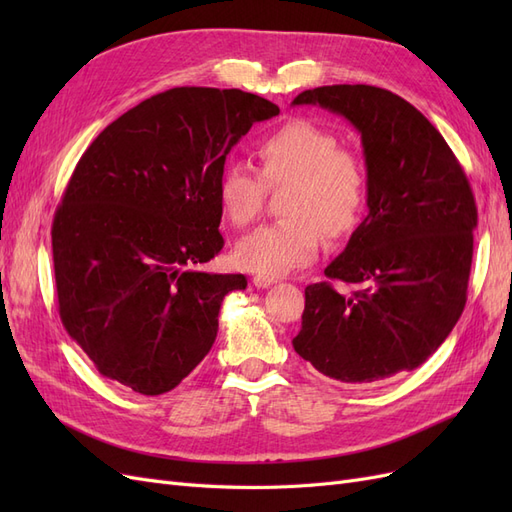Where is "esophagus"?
<instances>
[{
  "mask_svg": "<svg viewBox=\"0 0 512 512\" xmlns=\"http://www.w3.org/2000/svg\"><path fill=\"white\" fill-rule=\"evenodd\" d=\"M273 284H275L273 277H265V275H256V277H254V286H256V288H269V286H273Z\"/></svg>",
  "mask_w": 512,
  "mask_h": 512,
  "instance_id": "34e87169",
  "label": "esophagus"
}]
</instances>
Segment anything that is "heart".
<instances>
[{
    "label": "heart",
    "instance_id": "heart-1",
    "mask_svg": "<svg viewBox=\"0 0 512 512\" xmlns=\"http://www.w3.org/2000/svg\"><path fill=\"white\" fill-rule=\"evenodd\" d=\"M258 173L228 166L220 179V203L235 224L254 220L267 188L286 185L280 213L235 245V262L250 273L282 277L314 262L322 232L342 239L359 224L367 203V175L354 153L339 149L337 136L297 119L267 134L256 147Z\"/></svg>",
    "mask_w": 512,
    "mask_h": 512
}]
</instances>
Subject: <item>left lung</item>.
Segmentation results:
<instances>
[{
	"mask_svg": "<svg viewBox=\"0 0 512 512\" xmlns=\"http://www.w3.org/2000/svg\"><path fill=\"white\" fill-rule=\"evenodd\" d=\"M299 104L327 108L361 134L369 213L324 269L356 290L307 286L292 346L344 384L389 380L423 365L466 307L478 218L470 183L442 134L391 91L327 85L303 91Z\"/></svg>",
	"mask_w": 512,
	"mask_h": 512,
	"instance_id": "8db88e82",
	"label": "left lung"
}]
</instances>
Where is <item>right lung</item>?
I'll return each instance as SVG.
<instances>
[{
  "label": "right lung",
  "instance_id": "obj_1",
  "mask_svg": "<svg viewBox=\"0 0 512 512\" xmlns=\"http://www.w3.org/2000/svg\"><path fill=\"white\" fill-rule=\"evenodd\" d=\"M280 115L241 89L175 87L106 126L53 220L59 316L102 376L173 391L218 337L245 275L198 269L220 254V179L256 121Z\"/></svg>",
  "mask_w": 512,
  "mask_h": 512
}]
</instances>
